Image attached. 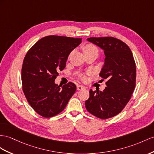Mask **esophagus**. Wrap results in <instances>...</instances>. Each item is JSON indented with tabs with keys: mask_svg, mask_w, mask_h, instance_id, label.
Wrapping results in <instances>:
<instances>
[{
	"mask_svg": "<svg viewBox=\"0 0 154 154\" xmlns=\"http://www.w3.org/2000/svg\"><path fill=\"white\" fill-rule=\"evenodd\" d=\"M84 88H85V86H81V85H77V90H82V89H84Z\"/></svg>",
	"mask_w": 154,
	"mask_h": 154,
	"instance_id": "1",
	"label": "esophagus"
}]
</instances>
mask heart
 I'll list each match as a JSON object with an SVG mask.
<instances>
[{"label":"heart","mask_w":154,"mask_h":154,"mask_svg":"<svg viewBox=\"0 0 154 154\" xmlns=\"http://www.w3.org/2000/svg\"><path fill=\"white\" fill-rule=\"evenodd\" d=\"M84 51L85 53H87V52H92V51H96V52L98 53V49L94 45L92 44V43H88V44L86 45L84 47ZM88 74L90 73V72L88 73ZM80 77L82 80L85 81L86 79V76L84 74H81L80 75Z\"/></svg>","instance_id":"obj_1"}]
</instances>
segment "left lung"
Masks as SVG:
<instances>
[{
  "mask_svg": "<svg viewBox=\"0 0 154 154\" xmlns=\"http://www.w3.org/2000/svg\"><path fill=\"white\" fill-rule=\"evenodd\" d=\"M87 40L103 49L105 64L100 76L107 79L103 91L90 90L85 107L92 115L108 119L118 115L130 100L135 88L136 65L128 45L114 37L89 38Z\"/></svg>",
  "mask_w": 154,
  "mask_h": 154,
  "instance_id": "8db88e82",
  "label": "left lung"
}]
</instances>
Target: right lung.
Listing matches in <instances>:
<instances>
[{
    "mask_svg": "<svg viewBox=\"0 0 154 154\" xmlns=\"http://www.w3.org/2000/svg\"><path fill=\"white\" fill-rule=\"evenodd\" d=\"M81 40L51 35L39 39L26 53L21 69L23 92L31 107L40 116L51 118L60 113L75 92L77 87L73 82L61 88L54 80Z\"/></svg>",
    "mask_w": 154,
    "mask_h": 154,
    "instance_id": "add662e5",
    "label": "right lung"
}]
</instances>
